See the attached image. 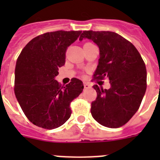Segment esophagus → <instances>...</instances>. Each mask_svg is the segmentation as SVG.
<instances>
[{"instance_id":"obj_1","label":"esophagus","mask_w":160,"mask_h":160,"mask_svg":"<svg viewBox=\"0 0 160 160\" xmlns=\"http://www.w3.org/2000/svg\"><path fill=\"white\" fill-rule=\"evenodd\" d=\"M83 86H84L85 89H88V88H90V87H91V86H90L88 82H86L83 83Z\"/></svg>"}]
</instances>
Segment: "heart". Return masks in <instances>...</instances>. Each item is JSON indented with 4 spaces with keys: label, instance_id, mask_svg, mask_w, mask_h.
<instances>
[{
    "label": "heart",
    "instance_id": "obj_1",
    "mask_svg": "<svg viewBox=\"0 0 160 160\" xmlns=\"http://www.w3.org/2000/svg\"><path fill=\"white\" fill-rule=\"evenodd\" d=\"M90 45H91V43H90V42H87V43H85V44H84V47H86V46H90Z\"/></svg>",
    "mask_w": 160,
    "mask_h": 160
}]
</instances>
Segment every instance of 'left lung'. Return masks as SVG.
Returning a JSON list of instances; mask_svg holds the SVG:
<instances>
[{"label":"left lung","instance_id":"left-lung-1","mask_svg":"<svg viewBox=\"0 0 160 160\" xmlns=\"http://www.w3.org/2000/svg\"><path fill=\"white\" fill-rule=\"evenodd\" d=\"M92 40L99 47L100 58L94 80L108 78L109 90L94 85L97 98L90 112L101 125L118 128L136 113L147 89L146 66L131 42L110 31H83L79 38Z\"/></svg>","mask_w":160,"mask_h":160}]
</instances>
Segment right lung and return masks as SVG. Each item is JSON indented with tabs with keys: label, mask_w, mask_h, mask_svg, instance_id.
Here are the masks:
<instances>
[{
	"label": "right lung",
	"mask_w": 160,
	"mask_h": 160,
	"mask_svg": "<svg viewBox=\"0 0 160 160\" xmlns=\"http://www.w3.org/2000/svg\"><path fill=\"white\" fill-rule=\"evenodd\" d=\"M82 31L58 30L41 34L23 48L15 68L14 93L25 116L44 129L59 128L71 115L70 102L82 92L73 78L62 86L55 80L66 62V52Z\"/></svg>",
	"instance_id": "add662e5"
}]
</instances>
